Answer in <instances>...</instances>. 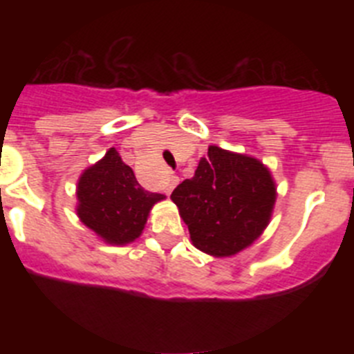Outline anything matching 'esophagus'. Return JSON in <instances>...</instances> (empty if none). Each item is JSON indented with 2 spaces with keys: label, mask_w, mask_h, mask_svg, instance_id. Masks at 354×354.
I'll return each mask as SVG.
<instances>
[{
  "label": "esophagus",
  "mask_w": 354,
  "mask_h": 354,
  "mask_svg": "<svg viewBox=\"0 0 354 354\" xmlns=\"http://www.w3.org/2000/svg\"><path fill=\"white\" fill-rule=\"evenodd\" d=\"M179 184V177L177 175H168L167 179V186H165V189H167V193H171L174 192V187Z\"/></svg>",
  "instance_id": "34e87169"
}]
</instances>
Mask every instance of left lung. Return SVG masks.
<instances>
[{
  "label": "left lung",
  "instance_id": "1",
  "mask_svg": "<svg viewBox=\"0 0 354 354\" xmlns=\"http://www.w3.org/2000/svg\"><path fill=\"white\" fill-rule=\"evenodd\" d=\"M170 198L200 252L230 257L264 232L277 187L259 159L211 145L195 175L175 187Z\"/></svg>",
  "mask_w": 354,
  "mask_h": 354
}]
</instances>
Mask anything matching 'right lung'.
Listing matches in <instances>:
<instances>
[{
  "label": "right lung",
  "mask_w": 354,
  "mask_h": 354,
  "mask_svg": "<svg viewBox=\"0 0 354 354\" xmlns=\"http://www.w3.org/2000/svg\"><path fill=\"white\" fill-rule=\"evenodd\" d=\"M76 195L80 220L104 243L117 246L138 239L152 205L165 198L143 189L115 149L81 174Z\"/></svg>",
  "instance_id": "right-lung-1"
}]
</instances>
